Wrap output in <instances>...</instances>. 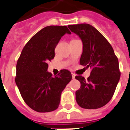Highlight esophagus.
I'll use <instances>...</instances> for the list:
<instances>
[{"instance_id":"1","label":"esophagus","mask_w":130,"mask_h":130,"mask_svg":"<svg viewBox=\"0 0 130 130\" xmlns=\"http://www.w3.org/2000/svg\"><path fill=\"white\" fill-rule=\"evenodd\" d=\"M72 77H73V79H75V75L74 73H72Z\"/></svg>"}]
</instances>
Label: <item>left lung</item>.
<instances>
[{
    "mask_svg": "<svg viewBox=\"0 0 130 130\" xmlns=\"http://www.w3.org/2000/svg\"><path fill=\"white\" fill-rule=\"evenodd\" d=\"M68 27L82 41L80 64L92 68L87 79L81 75L75 77L81 83L75 92L76 101L85 109L101 108L110 101L119 82L118 58L108 41L92 25L79 24Z\"/></svg>",
    "mask_w": 130,
    "mask_h": 130,
    "instance_id": "obj_1",
    "label": "left lung"
}]
</instances>
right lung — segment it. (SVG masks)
Instances as JSON below:
<instances>
[{"label": "right lung", "mask_w": 130, "mask_h": 130, "mask_svg": "<svg viewBox=\"0 0 130 130\" xmlns=\"http://www.w3.org/2000/svg\"><path fill=\"white\" fill-rule=\"evenodd\" d=\"M66 34H71L66 26L43 28L24 46L17 61L15 84L24 102L36 112L56 110L61 92L72 79L66 69L55 77L47 71L48 61L54 58L55 48Z\"/></svg>", "instance_id": "obj_1"}]
</instances>
